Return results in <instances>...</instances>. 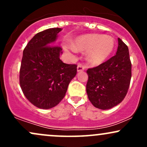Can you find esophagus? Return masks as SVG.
<instances>
[{"mask_svg": "<svg viewBox=\"0 0 147 147\" xmlns=\"http://www.w3.org/2000/svg\"><path fill=\"white\" fill-rule=\"evenodd\" d=\"M85 70V67L83 65L79 63L78 65H77V72H81V71H83V70Z\"/></svg>", "mask_w": 147, "mask_h": 147, "instance_id": "34e87169", "label": "esophagus"}]
</instances>
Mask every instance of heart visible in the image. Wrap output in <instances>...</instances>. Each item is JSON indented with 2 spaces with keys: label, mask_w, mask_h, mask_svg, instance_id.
<instances>
[{
  "label": "heart",
  "mask_w": 147,
  "mask_h": 147,
  "mask_svg": "<svg viewBox=\"0 0 147 147\" xmlns=\"http://www.w3.org/2000/svg\"><path fill=\"white\" fill-rule=\"evenodd\" d=\"M72 52L76 50L86 51V60L92 65H98L109 58L114 50L115 40L109 35L92 34L79 36L72 45H65Z\"/></svg>",
  "instance_id": "b5f03b06"
}]
</instances>
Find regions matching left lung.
Returning <instances> with one entry per match:
<instances>
[{
  "label": "left lung",
  "instance_id": "obj_1",
  "mask_svg": "<svg viewBox=\"0 0 147 147\" xmlns=\"http://www.w3.org/2000/svg\"><path fill=\"white\" fill-rule=\"evenodd\" d=\"M86 92L97 109H110L122 102L129 90L131 62L127 45L118 38L116 55L98 66L88 68Z\"/></svg>",
  "mask_w": 147,
  "mask_h": 147
}]
</instances>
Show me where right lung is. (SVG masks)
Masks as SVG:
<instances>
[{"label":"right lung","instance_id":"right-lung-1","mask_svg":"<svg viewBox=\"0 0 147 147\" xmlns=\"http://www.w3.org/2000/svg\"><path fill=\"white\" fill-rule=\"evenodd\" d=\"M61 30L50 28L37 33L23 50L20 86L25 97L38 109L56 106L77 74V65L64 63L59 58L61 48L54 45Z\"/></svg>","mask_w":147,"mask_h":147}]
</instances>
